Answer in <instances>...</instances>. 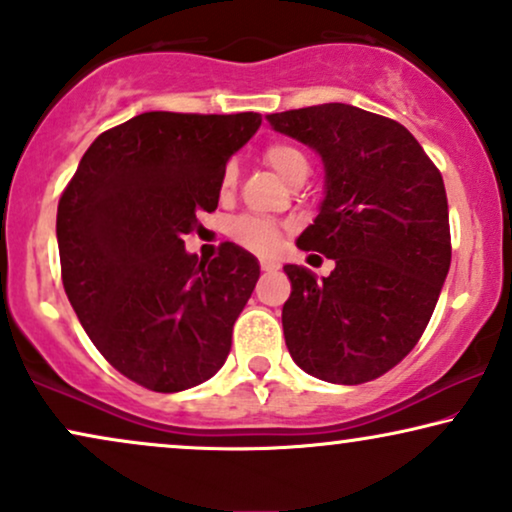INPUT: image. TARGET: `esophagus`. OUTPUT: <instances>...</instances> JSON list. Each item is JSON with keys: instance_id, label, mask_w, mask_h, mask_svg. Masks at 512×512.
Masks as SVG:
<instances>
[{"instance_id": "esophagus-1", "label": "esophagus", "mask_w": 512, "mask_h": 512, "mask_svg": "<svg viewBox=\"0 0 512 512\" xmlns=\"http://www.w3.org/2000/svg\"><path fill=\"white\" fill-rule=\"evenodd\" d=\"M280 266H277L275 261H261V270L263 273H273V270H277Z\"/></svg>"}]
</instances>
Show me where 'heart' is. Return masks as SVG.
<instances>
[{
  "mask_svg": "<svg viewBox=\"0 0 512 512\" xmlns=\"http://www.w3.org/2000/svg\"><path fill=\"white\" fill-rule=\"evenodd\" d=\"M263 161H266L268 166L287 182H292L296 175L308 173V161L304 151L289 142L266 144V149H263ZM235 185H237V166L235 163H227L223 168V175H220V194L227 197V194H232ZM230 237L235 239L239 246H244V249L268 256L280 249L285 232H282V227L273 223V220L242 216L232 223Z\"/></svg>",
  "mask_w": 512,
  "mask_h": 512,
  "instance_id": "heart-1",
  "label": "heart"
}]
</instances>
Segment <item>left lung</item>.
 Wrapping results in <instances>:
<instances>
[{"label": "left lung", "mask_w": 512, "mask_h": 512, "mask_svg": "<svg viewBox=\"0 0 512 512\" xmlns=\"http://www.w3.org/2000/svg\"><path fill=\"white\" fill-rule=\"evenodd\" d=\"M268 123L323 156L325 201L296 239L334 270L285 266V342L308 375L363 384L413 351L451 266L439 168L401 123L349 104L270 113Z\"/></svg>", "instance_id": "obj_1"}]
</instances>
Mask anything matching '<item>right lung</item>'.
<instances>
[{
    "label": "right lung",
    "mask_w": 512,
    "mask_h": 512,
    "mask_svg": "<svg viewBox=\"0 0 512 512\" xmlns=\"http://www.w3.org/2000/svg\"><path fill=\"white\" fill-rule=\"evenodd\" d=\"M258 125L254 111L140 113L102 132L63 189V289L99 353L144 389L197 387L230 353L261 270L232 242L199 261L182 237L216 211L225 163Z\"/></svg>",
    "instance_id": "add662e5"
}]
</instances>
